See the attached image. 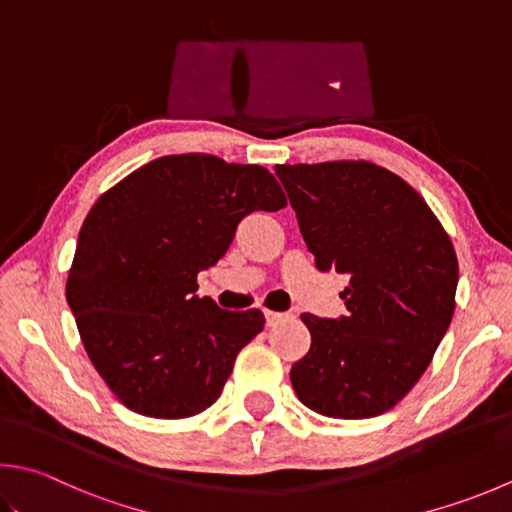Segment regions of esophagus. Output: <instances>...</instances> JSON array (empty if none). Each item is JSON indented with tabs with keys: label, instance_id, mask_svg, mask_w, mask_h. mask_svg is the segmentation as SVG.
Returning a JSON list of instances; mask_svg holds the SVG:
<instances>
[{
	"label": "esophagus",
	"instance_id": "34e87169",
	"mask_svg": "<svg viewBox=\"0 0 512 512\" xmlns=\"http://www.w3.org/2000/svg\"><path fill=\"white\" fill-rule=\"evenodd\" d=\"M288 317H290L288 313H275V310H266V324H268V326L282 324L284 319H288Z\"/></svg>",
	"mask_w": 512,
	"mask_h": 512
}]
</instances>
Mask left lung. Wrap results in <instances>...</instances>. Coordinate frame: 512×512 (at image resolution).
Instances as JSON below:
<instances>
[{
  "label": "left lung",
  "instance_id": "8db88e82",
  "mask_svg": "<svg viewBox=\"0 0 512 512\" xmlns=\"http://www.w3.org/2000/svg\"><path fill=\"white\" fill-rule=\"evenodd\" d=\"M275 173L315 266L350 277L346 315H302L310 350L290 382L319 415H382L419 382L453 319V242L422 195L377 164H284Z\"/></svg>",
  "mask_w": 512,
  "mask_h": 512
}]
</instances>
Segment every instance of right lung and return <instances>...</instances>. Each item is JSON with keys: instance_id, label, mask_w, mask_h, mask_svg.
<instances>
[{"instance_id": "1", "label": "right lung", "mask_w": 512, "mask_h": 512, "mask_svg": "<svg viewBox=\"0 0 512 512\" xmlns=\"http://www.w3.org/2000/svg\"><path fill=\"white\" fill-rule=\"evenodd\" d=\"M284 206L264 166L204 153L153 159L97 199L66 299L90 362L126 408L182 419L217 402L266 319L199 299L197 275L226 255L246 215Z\"/></svg>"}]
</instances>
